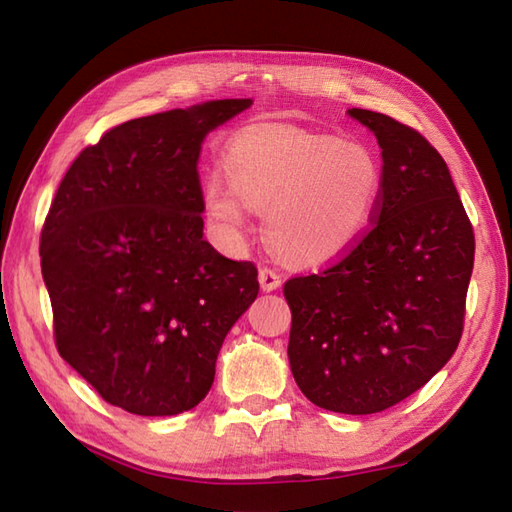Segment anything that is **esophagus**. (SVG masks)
I'll return each mask as SVG.
<instances>
[{
	"mask_svg": "<svg viewBox=\"0 0 512 512\" xmlns=\"http://www.w3.org/2000/svg\"><path fill=\"white\" fill-rule=\"evenodd\" d=\"M259 284H262V288H264L266 292L277 290V288L281 286V275L277 273L275 268L264 266L262 270H259Z\"/></svg>",
	"mask_w": 512,
	"mask_h": 512,
	"instance_id": "1",
	"label": "esophagus"
}]
</instances>
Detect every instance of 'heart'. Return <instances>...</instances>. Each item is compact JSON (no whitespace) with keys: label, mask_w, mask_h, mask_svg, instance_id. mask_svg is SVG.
Wrapping results in <instances>:
<instances>
[{"label":"heart","mask_w":512,"mask_h":512,"mask_svg":"<svg viewBox=\"0 0 512 512\" xmlns=\"http://www.w3.org/2000/svg\"><path fill=\"white\" fill-rule=\"evenodd\" d=\"M225 184L209 182L204 213L239 237L253 209H266L268 237L288 262L319 266L358 244L378 209L383 171L358 140L292 127H262L228 143Z\"/></svg>","instance_id":"heart-1"}]
</instances>
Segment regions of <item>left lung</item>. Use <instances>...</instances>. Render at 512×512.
I'll return each mask as SVG.
<instances>
[{
	"label": "left lung",
	"mask_w": 512,
	"mask_h": 512,
	"mask_svg": "<svg viewBox=\"0 0 512 512\" xmlns=\"http://www.w3.org/2000/svg\"><path fill=\"white\" fill-rule=\"evenodd\" d=\"M350 116L383 149L372 226L343 257L284 284L288 358L310 402L365 416L427 385L458 350L475 235L447 162L391 116Z\"/></svg>",
	"instance_id": "1"
}]
</instances>
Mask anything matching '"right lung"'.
<instances>
[{
	"label": "right lung",
	"instance_id": "1",
	"mask_svg": "<svg viewBox=\"0 0 512 512\" xmlns=\"http://www.w3.org/2000/svg\"><path fill=\"white\" fill-rule=\"evenodd\" d=\"M226 99L107 129L65 173L41 228L54 343L99 396L176 416L209 394L257 266L202 239L204 136L250 107Z\"/></svg>",
	"mask_w": 512,
	"mask_h": 512
}]
</instances>
